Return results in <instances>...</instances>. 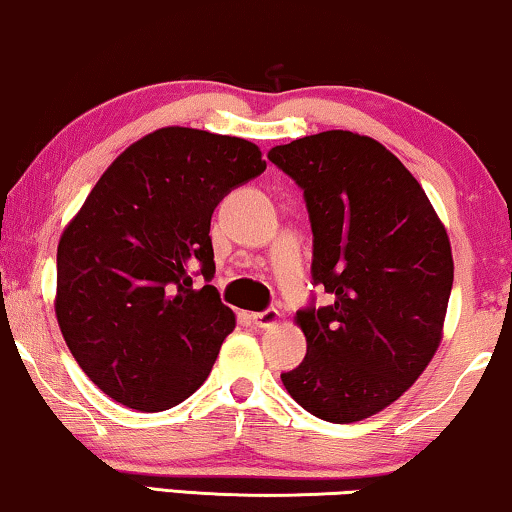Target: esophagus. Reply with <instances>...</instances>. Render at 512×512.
<instances>
[{
  "instance_id": "34e87169",
  "label": "esophagus",
  "mask_w": 512,
  "mask_h": 512,
  "mask_svg": "<svg viewBox=\"0 0 512 512\" xmlns=\"http://www.w3.org/2000/svg\"><path fill=\"white\" fill-rule=\"evenodd\" d=\"M251 321H254L258 328H270L279 321V312L272 310V307H270V310H263V312H254V314H251Z\"/></svg>"
}]
</instances>
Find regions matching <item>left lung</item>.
<instances>
[{
	"instance_id": "obj_1",
	"label": "left lung",
	"mask_w": 512,
	"mask_h": 512,
	"mask_svg": "<svg viewBox=\"0 0 512 512\" xmlns=\"http://www.w3.org/2000/svg\"><path fill=\"white\" fill-rule=\"evenodd\" d=\"M303 191L312 279L331 303L298 310L307 354L282 373L293 401L333 424L394 403L436 354L454 263L424 188L380 142L328 130L272 146Z\"/></svg>"
}]
</instances>
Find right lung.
<instances>
[{"label":"right lung","mask_w":512,"mask_h":512,"mask_svg":"<svg viewBox=\"0 0 512 512\" xmlns=\"http://www.w3.org/2000/svg\"><path fill=\"white\" fill-rule=\"evenodd\" d=\"M256 144L163 128L102 174L58 244L60 331L83 373L125 408L170 410L207 380L235 314L214 289L209 226L263 174ZM206 286L194 289V277Z\"/></svg>","instance_id":"obj_1"}]
</instances>
